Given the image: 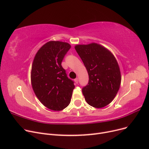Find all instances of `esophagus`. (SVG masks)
<instances>
[{
    "mask_svg": "<svg viewBox=\"0 0 149 149\" xmlns=\"http://www.w3.org/2000/svg\"><path fill=\"white\" fill-rule=\"evenodd\" d=\"M74 82H75L76 84L78 83V78L74 79Z\"/></svg>",
    "mask_w": 149,
    "mask_h": 149,
    "instance_id": "34e87169",
    "label": "esophagus"
}]
</instances>
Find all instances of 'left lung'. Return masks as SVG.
I'll list each match as a JSON object with an SVG mask.
<instances>
[{"instance_id": "obj_1", "label": "left lung", "mask_w": 149, "mask_h": 149, "mask_svg": "<svg viewBox=\"0 0 149 149\" xmlns=\"http://www.w3.org/2000/svg\"><path fill=\"white\" fill-rule=\"evenodd\" d=\"M74 48L89 75L88 84L82 89L86 101L96 108L105 107L114 100L120 88L118 61L109 49L96 43L77 45Z\"/></svg>"}]
</instances>
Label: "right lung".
<instances>
[{
    "label": "right lung",
    "mask_w": 149,
    "mask_h": 149,
    "mask_svg": "<svg viewBox=\"0 0 149 149\" xmlns=\"http://www.w3.org/2000/svg\"><path fill=\"white\" fill-rule=\"evenodd\" d=\"M70 48L66 42L49 41L38 49L31 66V83L35 95L53 111H61L69 105L74 88L61 66Z\"/></svg>",
    "instance_id": "1"
}]
</instances>
